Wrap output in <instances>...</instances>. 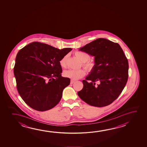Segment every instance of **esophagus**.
<instances>
[{"instance_id": "obj_1", "label": "esophagus", "mask_w": 147, "mask_h": 147, "mask_svg": "<svg viewBox=\"0 0 147 147\" xmlns=\"http://www.w3.org/2000/svg\"><path fill=\"white\" fill-rule=\"evenodd\" d=\"M75 82V80H71V84H73Z\"/></svg>"}]
</instances>
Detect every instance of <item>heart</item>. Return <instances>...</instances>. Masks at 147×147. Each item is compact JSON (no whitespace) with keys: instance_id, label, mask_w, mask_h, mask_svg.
Segmentation results:
<instances>
[{"instance_id":"heart-1","label":"heart","mask_w":147,"mask_h":147,"mask_svg":"<svg viewBox=\"0 0 147 147\" xmlns=\"http://www.w3.org/2000/svg\"><path fill=\"white\" fill-rule=\"evenodd\" d=\"M74 55L82 62V65L88 71L92 72L96 67V62L93 59H90V56L89 54L82 51H76ZM67 56L63 57L59 61L60 66L63 68L67 67ZM86 74V72L83 69L79 70H66L63 73V75L72 80H77L84 77Z\"/></svg>"}]
</instances>
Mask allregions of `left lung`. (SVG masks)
Segmentation results:
<instances>
[{
  "mask_svg": "<svg viewBox=\"0 0 147 147\" xmlns=\"http://www.w3.org/2000/svg\"><path fill=\"white\" fill-rule=\"evenodd\" d=\"M80 50L94 56L96 67L82 80L84 87L78 95L91 106L110 105L121 94L128 78L129 63L123 49L118 43L100 38Z\"/></svg>",
  "mask_w": 147,
  "mask_h": 147,
  "instance_id": "1",
  "label": "left lung"
}]
</instances>
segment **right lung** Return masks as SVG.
I'll return each instance as SVG.
<instances>
[{
    "label": "right lung",
    "instance_id": "right-lung-1",
    "mask_svg": "<svg viewBox=\"0 0 147 147\" xmlns=\"http://www.w3.org/2000/svg\"><path fill=\"white\" fill-rule=\"evenodd\" d=\"M72 50L35 41L18 52L14 74L18 92L29 107L45 111L58 104L70 83V78L61 76L59 61Z\"/></svg>",
    "mask_w": 147,
    "mask_h": 147
}]
</instances>
